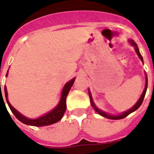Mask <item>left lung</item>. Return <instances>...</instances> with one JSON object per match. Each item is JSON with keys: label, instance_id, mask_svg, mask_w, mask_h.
<instances>
[{"label": "left lung", "instance_id": "1", "mask_svg": "<svg viewBox=\"0 0 154 154\" xmlns=\"http://www.w3.org/2000/svg\"><path fill=\"white\" fill-rule=\"evenodd\" d=\"M129 43L131 45H132L133 47L134 48V49H135V52L137 55L139 56V57L140 58V60L142 61L143 63V57L142 55L140 54L139 53V49L138 46H137V44L136 43L134 42V40L132 39H129ZM145 76H146V78H145V87H144V89H143V91L142 95H141V97H139V99L138 100V101L136 102L135 105L133 107H131L129 110H126L125 112H123V113L119 114V115H112V114H109L107 113V112H105L103 110H100L99 108H97V106H96V104L94 103L93 101V99H92V97H91V91L90 90L88 89V93H89V97H90V100H91V106L93 107V109L96 111H97V113L99 114L100 116H103V117H106L107 119H124V118H125L126 116H128L129 114H131L132 112L134 111H135L138 108H139L140 106H141V104L143 103V98L145 97V94H146V91H147V88H148V77H147V74L145 72Z\"/></svg>", "mask_w": 154, "mask_h": 154}]
</instances>
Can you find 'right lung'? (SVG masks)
Listing matches in <instances>:
<instances>
[{
	"instance_id": "obj_1",
	"label": "right lung",
	"mask_w": 154,
	"mask_h": 154,
	"mask_svg": "<svg viewBox=\"0 0 154 154\" xmlns=\"http://www.w3.org/2000/svg\"><path fill=\"white\" fill-rule=\"evenodd\" d=\"M7 75H8V72L6 73V77H7ZM75 79L76 78L74 77V78H72L69 82H67V83L64 85L63 91H62V94H61L60 100H59V102H58L57 106L54 107L53 110H50L49 112H48L44 116L38 117L37 119H29L28 117H25V116H23L22 114L19 112L18 110H16L14 107L12 106L8 100V92H7L6 87L5 86V100H6V102L8 104L10 109L12 111V113L14 114V116L20 122L24 123L27 125L32 126H46L49 125H53L54 123H57V121H59L63 118V116L65 113V110H66V108H67L66 99H67V94L69 92L71 87L73 85ZM3 101H4V100H3Z\"/></svg>"
}]
</instances>
